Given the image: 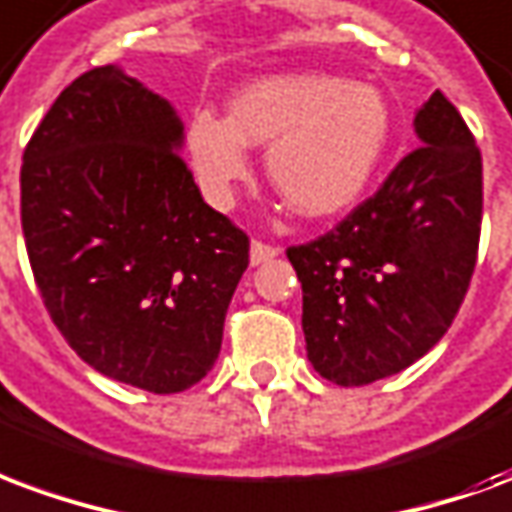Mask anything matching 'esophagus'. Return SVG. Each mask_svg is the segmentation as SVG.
Instances as JSON below:
<instances>
[{
	"mask_svg": "<svg viewBox=\"0 0 512 512\" xmlns=\"http://www.w3.org/2000/svg\"><path fill=\"white\" fill-rule=\"evenodd\" d=\"M279 255V249L266 241H252V249H249V260H252V266H260V263H268V260H274Z\"/></svg>",
	"mask_w": 512,
	"mask_h": 512,
	"instance_id": "1",
	"label": "esophagus"
}]
</instances>
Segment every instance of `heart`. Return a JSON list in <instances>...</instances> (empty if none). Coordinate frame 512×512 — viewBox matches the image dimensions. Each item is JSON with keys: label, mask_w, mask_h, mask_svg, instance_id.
I'll return each mask as SVG.
<instances>
[{"label": "heart", "mask_w": 512, "mask_h": 512, "mask_svg": "<svg viewBox=\"0 0 512 512\" xmlns=\"http://www.w3.org/2000/svg\"><path fill=\"white\" fill-rule=\"evenodd\" d=\"M391 132L388 102L374 86L331 75H274L244 86L230 119L200 111L189 157L211 203L227 206L249 176L246 146H266V173L295 214L333 217L361 198Z\"/></svg>", "instance_id": "1"}]
</instances>
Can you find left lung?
<instances>
[{"label":"left lung","instance_id":"obj_1","mask_svg":"<svg viewBox=\"0 0 512 512\" xmlns=\"http://www.w3.org/2000/svg\"><path fill=\"white\" fill-rule=\"evenodd\" d=\"M420 146L372 198L287 249L304 290L306 355L355 388L399 374L445 336L478 263L483 160L442 92L415 113Z\"/></svg>","mask_w":512,"mask_h":512}]
</instances>
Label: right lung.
<instances>
[{
  "instance_id": "obj_1",
  "label": "right lung",
  "mask_w": 512,
  "mask_h": 512,
  "mask_svg": "<svg viewBox=\"0 0 512 512\" xmlns=\"http://www.w3.org/2000/svg\"><path fill=\"white\" fill-rule=\"evenodd\" d=\"M168 100L105 64L64 89L24 149L34 282L78 358L179 393L211 372L249 236L208 206Z\"/></svg>"
}]
</instances>
